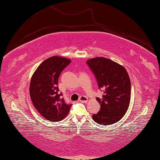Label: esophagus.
Here are the masks:
<instances>
[{"instance_id": "esophagus-1", "label": "esophagus", "mask_w": 160, "mask_h": 160, "mask_svg": "<svg viewBox=\"0 0 160 160\" xmlns=\"http://www.w3.org/2000/svg\"><path fill=\"white\" fill-rule=\"evenodd\" d=\"M79 100L80 102H84V103H86L88 102V98L85 96H82L80 98H79Z\"/></svg>"}]
</instances>
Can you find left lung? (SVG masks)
Here are the masks:
<instances>
[{"instance_id": "left-lung-1", "label": "left lung", "mask_w": 160, "mask_h": 160, "mask_svg": "<svg viewBox=\"0 0 160 160\" xmlns=\"http://www.w3.org/2000/svg\"><path fill=\"white\" fill-rule=\"evenodd\" d=\"M86 63L96 77L98 88L103 90L102 98H96L100 110L93 114V119L105 126L119 122L130 104L131 81L127 71L121 64L105 58L89 59Z\"/></svg>"}]
</instances>
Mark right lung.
I'll return each instance as SVG.
<instances>
[{"label":"right lung","instance_id":"1","mask_svg":"<svg viewBox=\"0 0 160 160\" xmlns=\"http://www.w3.org/2000/svg\"><path fill=\"white\" fill-rule=\"evenodd\" d=\"M70 62V59L52 56L38 67L31 78L29 94L33 105L41 116L50 122L65 118L72 106L64 102L58 86L60 73Z\"/></svg>","mask_w":160,"mask_h":160}]
</instances>
